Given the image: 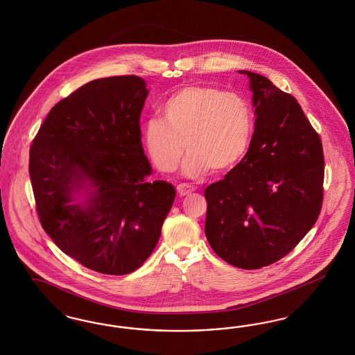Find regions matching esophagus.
<instances>
[{"instance_id": "1", "label": "esophagus", "mask_w": 355, "mask_h": 355, "mask_svg": "<svg viewBox=\"0 0 355 355\" xmlns=\"http://www.w3.org/2000/svg\"><path fill=\"white\" fill-rule=\"evenodd\" d=\"M177 191L180 194V197H184V196H189L194 191V187L190 186V184H181L177 186Z\"/></svg>"}]
</instances>
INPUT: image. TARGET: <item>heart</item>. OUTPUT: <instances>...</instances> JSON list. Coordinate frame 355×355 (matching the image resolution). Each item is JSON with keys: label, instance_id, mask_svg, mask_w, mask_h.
I'll list each match as a JSON object with an SVG mask.
<instances>
[{"label": "heart", "instance_id": "1", "mask_svg": "<svg viewBox=\"0 0 355 355\" xmlns=\"http://www.w3.org/2000/svg\"><path fill=\"white\" fill-rule=\"evenodd\" d=\"M161 119L142 127V144L153 165L171 173L180 165L184 148L189 156L182 173L198 178L211 169L222 174L234 169L252 137V114L241 95L207 85H184L159 108Z\"/></svg>", "mask_w": 355, "mask_h": 355}]
</instances>
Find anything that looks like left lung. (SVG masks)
I'll return each mask as SVG.
<instances>
[{"label":"left lung","mask_w":355,"mask_h":355,"mask_svg":"<svg viewBox=\"0 0 355 355\" xmlns=\"http://www.w3.org/2000/svg\"><path fill=\"white\" fill-rule=\"evenodd\" d=\"M248 78L255 132L241 162L207 186L205 234L234 267L257 270L289 254L322 206V144L297 100L263 75Z\"/></svg>","instance_id":"1"}]
</instances>
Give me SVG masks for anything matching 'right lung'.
I'll use <instances>...</instances> for the list:
<instances>
[{
  "instance_id": "obj_1",
  "label": "right lung",
  "mask_w": 355,
  "mask_h": 355,
  "mask_svg": "<svg viewBox=\"0 0 355 355\" xmlns=\"http://www.w3.org/2000/svg\"><path fill=\"white\" fill-rule=\"evenodd\" d=\"M140 76L101 78L51 108L30 148L37 211L58 247L89 270L127 275L153 252L175 189L149 182Z\"/></svg>"
}]
</instances>
